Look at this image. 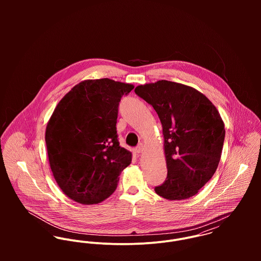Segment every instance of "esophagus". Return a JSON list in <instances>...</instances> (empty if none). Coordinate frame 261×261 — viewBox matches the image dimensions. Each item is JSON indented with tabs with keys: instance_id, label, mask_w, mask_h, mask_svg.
Instances as JSON below:
<instances>
[{
	"instance_id": "1",
	"label": "esophagus",
	"mask_w": 261,
	"mask_h": 261,
	"mask_svg": "<svg viewBox=\"0 0 261 261\" xmlns=\"http://www.w3.org/2000/svg\"><path fill=\"white\" fill-rule=\"evenodd\" d=\"M144 149H145V148H144V145H142V144H141V145H139V146H138V147L135 149V152H137V153L139 154V153L143 152Z\"/></svg>"
}]
</instances>
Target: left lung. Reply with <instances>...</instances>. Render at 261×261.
<instances>
[{
	"label": "left lung",
	"mask_w": 261,
	"mask_h": 261,
	"mask_svg": "<svg viewBox=\"0 0 261 261\" xmlns=\"http://www.w3.org/2000/svg\"><path fill=\"white\" fill-rule=\"evenodd\" d=\"M135 92L153 108L163 126L168 176L155 193L170 201L191 198L219 165L225 138L220 113L203 93L182 83L159 80Z\"/></svg>",
	"instance_id": "obj_1"
}]
</instances>
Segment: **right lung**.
Returning a JSON list of instances; mask_svg holds the SVG:
<instances>
[{
	"label": "right lung",
	"mask_w": 261,
	"mask_h": 261,
	"mask_svg": "<svg viewBox=\"0 0 261 261\" xmlns=\"http://www.w3.org/2000/svg\"><path fill=\"white\" fill-rule=\"evenodd\" d=\"M134 85L109 78L76 84L58 102L45 132L51 171L62 192L77 203L98 204L115 191L132 163L119 146L118 105Z\"/></svg>",
	"instance_id": "add662e5"
}]
</instances>
